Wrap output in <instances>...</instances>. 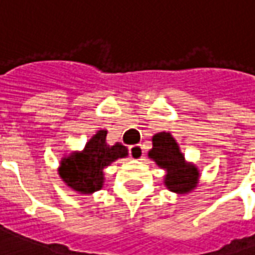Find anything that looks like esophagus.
<instances>
[{
    "mask_svg": "<svg viewBox=\"0 0 255 255\" xmlns=\"http://www.w3.org/2000/svg\"><path fill=\"white\" fill-rule=\"evenodd\" d=\"M143 147L142 144H135L129 147V155L132 157L133 160H142L143 158Z\"/></svg>",
    "mask_w": 255,
    "mask_h": 255,
    "instance_id": "esophagus-1",
    "label": "esophagus"
}]
</instances>
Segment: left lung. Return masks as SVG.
I'll return each mask as SVG.
<instances>
[{"label":"left lung","mask_w":255,"mask_h":255,"mask_svg":"<svg viewBox=\"0 0 255 255\" xmlns=\"http://www.w3.org/2000/svg\"><path fill=\"white\" fill-rule=\"evenodd\" d=\"M149 158L165 171L164 184L172 192L188 194L197 187L199 171L192 162H186L176 139L169 132H158L151 138Z\"/></svg>","instance_id":"left-lung-1"}]
</instances>
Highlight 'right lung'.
Masks as SVG:
<instances>
[{"instance_id":"obj_1","label":"right lung","mask_w":255,"mask_h":255,"mask_svg":"<svg viewBox=\"0 0 255 255\" xmlns=\"http://www.w3.org/2000/svg\"><path fill=\"white\" fill-rule=\"evenodd\" d=\"M106 129H100L86 143L83 150L64 155L58 166V175L73 191L90 195L104 187V169L119 158H126L128 149L122 143H106Z\"/></svg>"}]
</instances>
